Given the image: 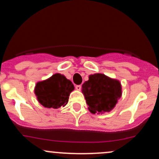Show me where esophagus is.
Here are the masks:
<instances>
[{"instance_id":"esophagus-1","label":"esophagus","mask_w":159,"mask_h":159,"mask_svg":"<svg viewBox=\"0 0 159 159\" xmlns=\"http://www.w3.org/2000/svg\"><path fill=\"white\" fill-rule=\"evenodd\" d=\"M75 89L77 90H81V85H76L75 86Z\"/></svg>"}]
</instances>
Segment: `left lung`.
Instances as JSON below:
<instances>
[{
	"label": "left lung",
	"mask_w": 159,
	"mask_h": 159,
	"mask_svg": "<svg viewBox=\"0 0 159 159\" xmlns=\"http://www.w3.org/2000/svg\"><path fill=\"white\" fill-rule=\"evenodd\" d=\"M82 93L92 114H102L115 107L122 96V86L118 80L96 73L82 84Z\"/></svg>",
	"instance_id": "left-lung-1"
}]
</instances>
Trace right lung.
Returning a JSON list of instances; mask_svg holds the SVG:
<instances>
[{"label":"right lung","mask_w":159,"mask_h":159,"mask_svg":"<svg viewBox=\"0 0 159 159\" xmlns=\"http://www.w3.org/2000/svg\"><path fill=\"white\" fill-rule=\"evenodd\" d=\"M74 89L72 81L63 75L56 73L45 81L36 83L34 93L43 106L57 109L68 103L69 95Z\"/></svg>","instance_id":"right-lung-1"}]
</instances>
